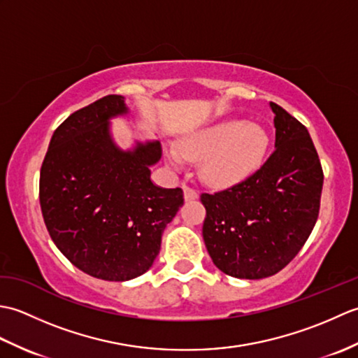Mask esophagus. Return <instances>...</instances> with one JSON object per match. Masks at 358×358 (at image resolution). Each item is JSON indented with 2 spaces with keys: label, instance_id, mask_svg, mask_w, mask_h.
I'll return each mask as SVG.
<instances>
[{
  "label": "esophagus",
  "instance_id": "1",
  "mask_svg": "<svg viewBox=\"0 0 358 358\" xmlns=\"http://www.w3.org/2000/svg\"><path fill=\"white\" fill-rule=\"evenodd\" d=\"M183 191H185V200L186 201H194V200H196V196H199V194H196L195 189L189 187L186 185H183Z\"/></svg>",
  "mask_w": 358,
  "mask_h": 358
}]
</instances>
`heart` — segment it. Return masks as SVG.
Segmentation results:
<instances>
[{
	"instance_id": "1",
	"label": "heart",
	"mask_w": 358,
	"mask_h": 358,
	"mask_svg": "<svg viewBox=\"0 0 358 358\" xmlns=\"http://www.w3.org/2000/svg\"><path fill=\"white\" fill-rule=\"evenodd\" d=\"M269 146V134L263 126L240 118H224L187 135L180 143L181 152L169 148L166 158L175 167L183 164V157L204 158V181L226 187L238 185L260 171Z\"/></svg>"
}]
</instances>
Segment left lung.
<instances>
[{"instance_id":"obj_1","label":"left lung","mask_w":358,"mask_h":358,"mask_svg":"<svg viewBox=\"0 0 358 358\" xmlns=\"http://www.w3.org/2000/svg\"><path fill=\"white\" fill-rule=\"evenodd\" d=\"M275 150L260 171L224 191L201 194L203 240L217 268L260 280L285 268L313 232L323 171L308 129L275 103Z\"/></svg>"}]
</instances>
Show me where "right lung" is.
<instances>
[{
	"label": "right lung",
	"mask_w": 358,
	"mask_h": 358,
	"mask_svg": "<svg viewBox=\"0 0 358 358\" xmlns=\"http://www.w3.org/2000/svg\"><path fill=\"white\" fill-rule=\"evenodd\" d=\"M124 96L108 95L73 112L52 135L40 173V204L55 246L95 278L127 281L154 263L167 223L183 206L180 187L152 183L159 141L120 149L110 118Z\"/></svg>",
	"instance_id": "obj_1"
}]
</instances>
